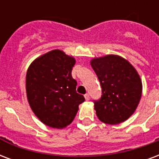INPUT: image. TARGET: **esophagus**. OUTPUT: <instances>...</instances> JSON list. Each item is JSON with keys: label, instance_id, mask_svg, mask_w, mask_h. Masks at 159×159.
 Masks as SVG:
<instances>
[{"label": "esophagus", "instance_id": "esophagus-1", "mask_svg": "<svg viewBox=\"0 0 159 159\" xmlns=\"http://www.w3.org/2000/svg\"><path fill=\"white\" fill-rule=\"evenodd\" d=\"M85 99H86V101H89V100H90V96H89V94L87 93V94L85 95Z\"/></svg>", "mask_w": 159, "mask_h": 159}]
</instances>
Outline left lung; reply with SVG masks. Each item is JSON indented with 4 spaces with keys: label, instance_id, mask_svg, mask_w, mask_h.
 Returning a JSON list of instances; mask_svg holds the SVG:
<instances>
[{
    "label": "left lung",
    "instance_id": "1",
    "mask_svg": "<svg viewBox=\"0 0 159 159\" xmlns=\"http://www.w3.org/2000/svg\"><path fill=\"white\" fill-rule=\"evenodd\" d=\"M91 66L98 77L101 98L94 101L100 121L115 125L129 118L135 112L142 96V82L129 61L117 55L93 58Z\"/></svg>",
    "mask_w": 159,
    "mask_h": 159
}]
</instances>
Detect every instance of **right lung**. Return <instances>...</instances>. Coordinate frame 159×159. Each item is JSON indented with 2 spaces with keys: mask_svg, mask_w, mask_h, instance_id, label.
<instances>
[{
  "mask_svg": "<svg viewBox=\"0 0 159 159\" xmlns=\"http://www.w3.org/2000/svg\"><path fill=\"white\" fill-rule=\"evenodd\" d=\"M76 61L62 51L53 50L34 60L26 72V89L31 110L40 121L63 128L73 121L84 97L71 77Z\"/></svg>",
  "mask_w": 159,
  "mask_h": 159,
  "instance_id": "1",
  "label": "right lung"
}]
</instances>
